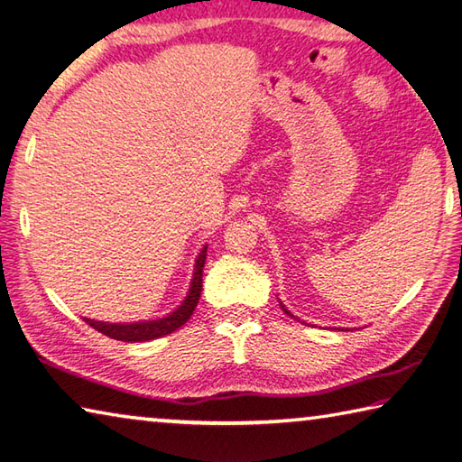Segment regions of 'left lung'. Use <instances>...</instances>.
<instances>
[{
  "label": "left lung",
  "mask_w": 462,
  "mask_h": 462,
  "mask_svg": "<svg viewBox=\"0 0 462 462\" xmlns=\"http://www.w3.org/2000/svg\"><path fill=\"white\" fill-rule=\"evenodd\" d=\"M280 306H282V310H283V313H288V316H290V318H293V313H291V311H290V310H288V308H286V306H283V303H282V301H280Z\"/></svg>",
  "instance_id": "8db88e82"
}]
</instances>
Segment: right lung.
<instances>
[{
  "label": "right lung",
  "mask_w": 462,
  "mask_h": 462,
  "mask_svg": "<svg viewBox=\"0 0 462 462\" xmlns=\"http://www.w3.org/2000/svg\"><path fill=\"white\" fill-rule=\"evenodd\" d=\"M206 248L208 246H204L199 256H196L189 293H186V298L182 300L180 306L174 311L166 313L164 318L143 319V321H133V323H109V321H97V319H89V318H83V319L97 331H101V333H105V336H109L111 339H119V341H149V339L169 336V333L176 331L190 319L196 303H199V300H200Z\"/></svg>",
  "instance_id": "add662e5"
}]
</instances>
